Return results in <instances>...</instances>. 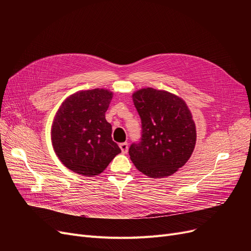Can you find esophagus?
Listing matches in <instances>:
<instances>
[{
	"mask_svg": "<svg viewBox=\"0 0 251 251\" xmlns=\"http://www.w3.org/2000/svg\"><path fill=\"white\" fill-rule=\"evenodd\" d=\"M120 149H121V151L123 153H127L128 152V143L127 142H123V143H120Z\"/></svg>",
	"mask_w": 251,
	"mask_h": 251,
	"instance_id": "obj_1",
	"label": "esophagus"
}]
</instances>
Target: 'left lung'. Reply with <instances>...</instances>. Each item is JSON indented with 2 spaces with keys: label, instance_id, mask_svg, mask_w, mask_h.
I'll use <instances>...</instances> for the list:
<instances>
[{
  "label": "left lung",
  "instance_id": "8db88e82",
  "mask_svg": "<svg viewBox=\"0 0 251 251\" xmlns=\"http://www.w3.org/2000/svg\"><path fill=\"white\" fill-rule=\"evenodd\" d=\"M141 119V138L130 146L131 161L151 178L168 177L186 164L196 141L192 115L182 99L165 90L142 88L132 95Z\"/></svg>",
  "mask_w": 251,
  "mask_h": 251
}]
</instances>
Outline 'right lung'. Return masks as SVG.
<instances>
[{"label": "right lung", "mask_w": 251, "mask_h": 251, "mask_svg": "<svg viewBox=\"0 0 251 251\" xmlns=\"http://www.w3.org/2000/svg\"><path fill=\"white\" fill-rule=\"evenodd\" d=\"M113 92L81 90L66 99L51 125L52 148L62 164L87 177L100 175L121 152L105 120Z\"/></svg>", "instance_id": "right-lung-1"}]
</instances>
